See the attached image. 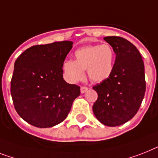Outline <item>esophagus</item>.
I'll return each instance as SVG.
<instances>
[{"instance_id":"esophagus-1","label":"esophagus","mask_w":158,"mask_h":158,"mask_svg":"<svg viewBox=\"0 0 158 158\" xmlns=\"http://www.w3.org/2000/svg\"><path fill=\"white\" fill-rule=\"evenodd\" d=\"M88 88H87V87H81L80 88V92H81V93H84V92H86L87 91H88Z\"/></svg>"}]
</instances>
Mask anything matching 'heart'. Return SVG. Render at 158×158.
Segmentation results:
<instances>
[{"label": "heart", "instance_id": "1", "mask_svg": "<svg viewBox=\"0 0 158 158\" xmlns=\"http://www.w3.org/2000/svg\"><path fill=\"white\" fill-rule=\"evenodd\" d=\"M74 56L75 61L66 60L62 65L64 76L69 82L76 83L83 79L86 69L93 83L106 81L114 71L116 55L109 44L83 46L75 51Z\"/></svg>", "mask_w": 158, "mask_h": 158}]
</instances>
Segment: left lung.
<instances>
[{"instance_id": "1", "label": "left lung", "mask_w": 158, "mask_h": 158, "mask_svg": "<svg viewBox=\"0 0 158 158\" xmlns=\"http://www.w3.org/2000/svg\"><path fill=\"white\" fill-rule=\"evenodd\" d=\"M104 40L114 50V68L108 79L93 87L98 98L92 110L101 123L117 127L132 118L140 107L146 88L144 65L136 47L127 40Z\"/></svg>"}]
</instances>
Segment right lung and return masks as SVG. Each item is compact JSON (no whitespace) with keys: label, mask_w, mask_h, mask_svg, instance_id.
<instances>
[{"label":"right lung","mask_w":158,"mask_h":158,"mask_svg":"<svg viewBox=\"0 0 158 158\" xmlns=\"http://www.w3.org/2000/svg\"><path fill=\"white\" fill-rule=\"evenodd\" d=\"M73 42H54L25 50L15 62L10 92L19 115L31 125L52 127L67 117L80 87L66 83L62 65Z\"/></svg>","instance_id":"obj_1"}]
</instances>
